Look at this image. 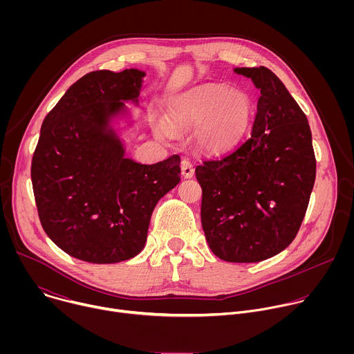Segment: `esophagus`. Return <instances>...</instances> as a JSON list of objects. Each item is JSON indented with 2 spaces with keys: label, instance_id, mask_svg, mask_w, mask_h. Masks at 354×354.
<instances>
[{
  "label": "esophagus",
  "instance_id": "34e87169",
  "mask_svg": "<svg viewBox=\"0 0 354 354\" xmlns=\"http://www.w3.org/2000/svg\"><path fill=\"white\" fill-rule=\"evenodd\" d=\"M180 169H182L183 178H186V179H189V178H192L194 175V168H193V165H192V162L189 160H183L182 161Z\"/></svg>",
  "mask_w": 354,
  "mask_h": 354
}]
</instances>
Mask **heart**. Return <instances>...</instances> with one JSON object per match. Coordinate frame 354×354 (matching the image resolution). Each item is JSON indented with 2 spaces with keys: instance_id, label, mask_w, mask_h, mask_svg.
<instances>
[{
  "instance_id": "obj_1",
  "label": "heart",
  "mask_w": 354,
  "mask_h": 354,
  "mask_svg": "<svg viewBox=\"0 0 354 354\" xmlns=\"http://www.w3.org/2000/svg\"><path fill=\"white\" fill-rule=\"evenodd\" d=\"M254 105L248 93L224 85H206L176 97L168 109L167 120L174 129H194L200 147L212 153L235 145L250 123ZM162 138H174L165 123L157 127Z\"/></svg>"
}]
</instances>
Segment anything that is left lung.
Segmentation results:
<instances>
[{
    "label": "left lung",
    "instance_id": "1",
    "mask_svg": "<svg viewBox=\"0 0 354 354\" xmlns=\"http://www.w3.org/2000/svg\"><path fill=\"white\" fill-rule=\"evenodd\" d=\"M261 89L250 136L196 167L201 225L213 254L252 263L284 250L304 220L315 182L313 134L284 84L266 67L235 68Z\"/></svg>",
    "mask_w": 354,
    "mask_h": 354
}]
</instances>
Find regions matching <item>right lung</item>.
<instances>
[{
  "label": "right lung",
  "mask_w": 354,
  "mask_h": 354,
  "mask_svg": "<svg viewBox=\"0 0 354 354\" xmlns=\"http://www.w3.org/2000/svg\"><path fill=\"white\" fill-rule=\"evenodd\" d=\"M144 71H92L47 113L32 158L41 227L66 254L118 263L142 250L158 200L180 182V158L154 165L124 157L111 119L138 102Z\"/></svg>",
  "instance_id": "add662e5"
}]
</instances>
